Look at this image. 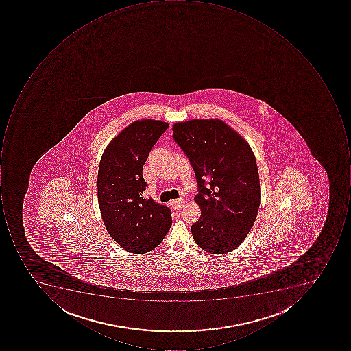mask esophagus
Wrapping results in <instances>:
<instances>
[{"instance_id":"esophagus-1","label":"esophagus","mask_w":351,"mask_h":351,"mask_svg":"<svg viewBox=\"0 0 351 351\" xmlns=\"http://www.w3.org/2000/svg\"><path fill=\"white\" fill-rule=\"evenodd\" d=\"M184 204H186V202H184V199H177L171 202V206H172L174 210H177V211L182 210V208H184Z\"/></svg>"}]
</instances>
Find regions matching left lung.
I'll return each instance as SVG.
<instances>
[{
	"label": "left lung",
	"instance_id": "obj_1",
	"mask_svg": "<svg viewBox=\"0 0 351 351\" xmlns=\"http://www.w3.org/2000/svg\"><path fill=\"white\" fill-rule=\"evenodd\" d=\"M173 132L197 180L194 199L202 216L191 227L195 243L212 254L231 252L245 241L258 212L261 188L254 154L221 120L178 122Z\"/></svg>",
	"mask_w": 351,
	"mask_h": 351
}]
</instances>
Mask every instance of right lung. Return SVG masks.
Returning a JSON list of instances; mask_svg holds the SVG:
<instances>
[{"label":"right lung","mask_w":351,"mask_h":351,"mask_svg":"<svg viewBox=\"0 0 351 351\" xmlns=\"http://www.w3.org/2000/svg\"><path fill=\"white\" fill-rule=\"evenodd\" d=\"M169 124L145 119L130 124L101 157L98 202L112 239L128 252L143 254L160 245L172 226L170 208L143 198V165Z\"/></svg>","instance_id":"add662e5"}]
</instances>
